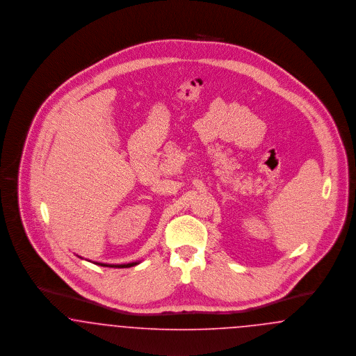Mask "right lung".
<instances>
[{"mask_svg": "<svg viewBox=\"0 0 356 356\" xmlns=\"http://www.w3.org/2000/svg\"><path fill=\"white\" fill-rule=\"evenodd\" d=\"M81 258V257H79ZM95 264H99V266H104V267H118V268H127V267H131V266H136L138 264L137 262L127 263V264H106V263H98L95 262Z\"/></svg>", "mask_w": 356, "mask_h": 356, "instance_id": "right-lung-1", "label": "right lung"}]
</instances>
